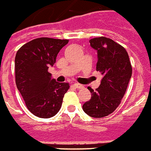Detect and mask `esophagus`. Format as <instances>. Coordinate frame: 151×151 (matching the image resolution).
Masks as SVG:
<instances>
[{
    "mask_svg": "<svg viewBox=\"0 0 151 151\" xmlns=\"http://www.w3.org/2000/svg\"><path fill=\"white\" fill-rule=\"evenodd\" d=\"M73 85H74V87L76 88H81L83 87V85L81 84H79V83H75Z\"/></svg>",
    "mask_w": 151,
    "mask_h": 151,
    "instance_id": "obj_1",
    "label": "esophagus"
}]
</instances>
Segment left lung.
<instances>
[{
    "label": "left lung",
    "mask_w": 151,
    "mask_h": 151,
    "mask_svg": "<svg viewBox=\"0 0 151 151\" xmlns=\"http://www.w3.org/2000/svg\"><path fill=\"white\" fill-rule=\"evenodd\" d=\"M89 42L98 51L96 70L103 78L95 91L88 88L92 97L83 105V110L91 117L102 118L115 111L120 104L132 76V65L128 52L113 40L101 36Z\"/></svg>",
    "instance_id": "obj_1"
}]
</instances>
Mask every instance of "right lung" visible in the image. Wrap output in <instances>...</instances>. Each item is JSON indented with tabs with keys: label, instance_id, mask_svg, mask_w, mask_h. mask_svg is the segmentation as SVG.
Wrapping results in <instances>:
<instances>
[{
	"label": "right lung",
	"instance_id": "obj_1",
	"mask_svg": "<svg viewBox=\"0 0 151 151\" xmlns=\"http://www.w3.org/2000/svg\"><path fill=\"white\" fill-rule=\"evenodd\" d=\"M68 40L36 38L23 45L15 56V82L27 109L40 118H50L59 111L68 83L51 79L49 67L56 63Z\"/></svg>",
	"mask_w": 151,
	"mask_h": 151
}]
</instances>
